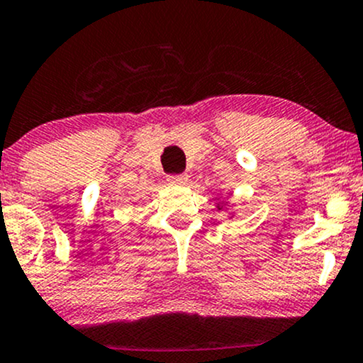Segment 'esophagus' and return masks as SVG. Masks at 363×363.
Masks as SVG:
<instances>
[{
	"label": "esophagus",
	"mask_w": 363,
	"mask_h": 363,
	"mask_svg": "<svg viewBox=\"0 0 363 363\" xmlns=\"http://www.w3.org/2000/svg\"><path fill=\"white\" fill-rule=\"evenodd\" d=\"M169 181H170V184H174V186H184L187 182V176H170Z\"/></svg>",
	"instance_id": "34e87169"
}]
</instances>
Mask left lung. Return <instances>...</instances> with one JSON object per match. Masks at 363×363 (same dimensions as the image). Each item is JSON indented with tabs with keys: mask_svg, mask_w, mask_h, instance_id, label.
Wrapping results in <instances>:
<instances>
[{
	"mask_svg": "<svg viewBox=\"0 0 363 363\" xmlns=\"http://www.w3.org/2000/svg\"><path fill=\"white\" fill-rule=\"evenodd\" d=\"M216 205V210H223V208H227V205H228V201L227 199H225V201H218V203H215ZM230 216H234V213H230Z\"/></svg>",
	"mask_w": 363,
	"mask_h": 363,
	"instance_id": "left-lung-1",
	"label": "left lung"
}]
</instances>
